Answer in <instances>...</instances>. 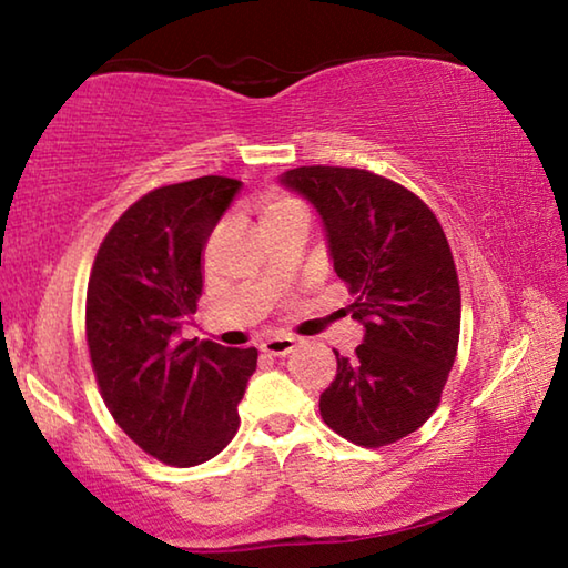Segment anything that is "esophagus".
<instances>
[{
    "mask_svg": "<svg viewBox=\"0 0 568 568\" xmlns=\"http://www.w3.org/2000/svg\"><path fill=\"white\" fill-rule=\"evenodd\" d=\"M295 338H287V335H275V338H267L261 343V351L267 355H275V358H283V355L295 351Z\"/></svg>",
    "mask_w": 568,
    "mask_h": 568,
    "instance_id": "obj_1",
    "label": "esophagus"
}]
</instances>
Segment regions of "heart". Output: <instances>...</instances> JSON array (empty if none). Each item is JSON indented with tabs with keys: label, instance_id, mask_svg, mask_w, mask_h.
<instances>
[{
	"label": "heart",
	"instance_id": "1",
	"mask_svg": "<svg viewBox=\"0 0 568 568\" xmlns=\"http://www.w3.org/2000/svg\"><path fill=\"white\" fill-rule=\"evenodd\" d=\"M287 210H303V207L297 205L295 200H291V197H273L271 203L263 207V220L265 217H273V215H281V213H287Z\"/></svg>",
	"mask_w": 568,
	"mask_h": 568
}]
</instances>
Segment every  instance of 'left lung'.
<instances>
[{
  "mask_svg": "<svg viewBox=\"0 0 568 568\" xmlns=\"http://www.w3.org/2000/svg\"><path fill=\"white\" fill-rule=\"evenodd\" d=\"M281 185L321 215L335 275L355 297L363 343L321 396V416L376 448L430 418L456 361L460 291L444 227L398 182L355 168H295Z\"/></svg>",
  "mask_w": 568,
  "mask_h": 568,
  "instance_id": "1",
  "label": "left lung"
}]
</instances>
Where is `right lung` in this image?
Returning a JSON list of instances; mask_svg holds the SVG:
<instances>
[{"mask_svg":"<svg viewBox=\"0 0 568 568\" xmlns=\"http://www.w3.org/2000/svg\"><path fill=\"white\" fill-rule=\"evenodd\" d=\"M243 187L205 175L148 192L104 237L88 285L102 398L134 444L170 466L217 456L237 430L255 348L180 338L203 295V255Z\"/></svg>","mask_w":568,"mask_h":568,"instance_id":"right-lung-1","label":"right lung"}]
</instances>
